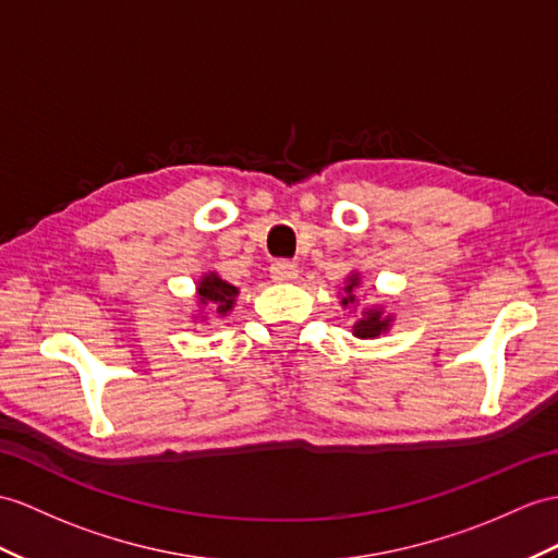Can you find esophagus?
Wrapping results in <instances>:
<instances>
[{
	"instance_id": "1",
	"label": "esophagus",
	"mask_w": 558,
	"mask_h": 558,
	"mask_svg": "<svg viewBox=\"0 0 558 558\" xmlns=\"http://www.w3.org/2000/svg\"><path fill=\"white\" fill-rule=\"evenodd\" d=\"M269 275H271V279L279 281V283H289V281L298 279V267L289 260H277L275 265L269 267Z\"/></svg>"
}]
</instances>
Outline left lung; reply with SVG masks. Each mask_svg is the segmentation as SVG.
<instances>
[{
  "label": "left lung",
  "mask_w": 558,
  "mask_h": 558,
  "mask_svg": "<svg viewBox=\"0 0 558 558\" xmlns=\"http://www.w3.org/2000/svg\"><path fill=\"white\" fill-rule=\"evenodd\" d=\"M360 287H362L360 271L352 269L350 275L345 277V283H343V289H341V305L345 310L357 312ZM392 322H396V317L388 315V312L384 310V305H364L357 312L355 324H352V336L362 338V341H372V338H378V336L388 333Z\"/></svg>",
  "instance_id": "8db88e82"
}]
</instances>
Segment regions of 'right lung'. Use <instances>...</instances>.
<instances>
[{"instance_id": "add662e5", "label": "right lung", "mask_w": 558, "mask_h": 558, "mask_svg": "<svg viewBox=\"0 0 558 558\" xmlns=\"http://www.w3.org/2000/svg\"><path fill=\"white\" fill-rule=\"evenodd\" d=\"M236 295L239 289L234 283L225 281L217 271H206L201 275L196 281V312L192 315L194 322L201 324H210L217 319H225L227 315H232V310L236 305Z\"/></svg>"}]
</instances>
